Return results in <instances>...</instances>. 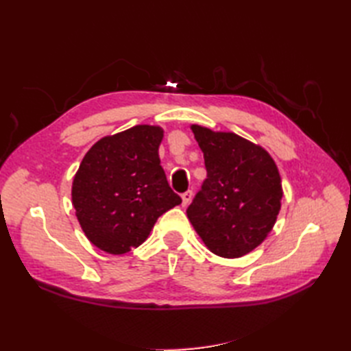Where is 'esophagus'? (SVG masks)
Wrapping results in <instances>:
<instances>
[{"instance_id":"esophagus-1","label":"esophagus","mask_w":351,"mask_h":351,"mask_svg":"<svg viewBox=\"0 0 351 351\" xmlns=\"http://www.w3.org/2000/svg\"><path fill=\"white\" fill-rule=\"evenodd\" d=\"M191 197H193V191H191V190L182 193V205H184V206H187V205L190 204Z\"/></svg>"}]
</instances>
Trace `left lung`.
Instances as JSON below:
<instances>
[{
  "instance_id": "8db88e82",
  "label": "left lung",
  "mask_w": 351,
  "mask_h": 351,
  "mask_svg": "<svg viewBox=\"0 0 351 351\" xmlns=\"http://www.w3.org/2000/svg\"><path fill=\"white\" fill-rule=\"evenodd\" d=\"M204 152L206 180L187 208L213 253L240 258L265 240L280 211L282 185L273 158L234 132L191 126Z\"/></svg>"
}]
</instances>
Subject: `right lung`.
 I'll use <instances>...</instances> for the list:
<instances>
[{"label": "right lung", "mask_w": 351, "mask_h": 351, "mask_svg": "<svg viewBox=\"0 0 351 351\" xmlns=\"http://www.w3.org/2000/svg\"><path fill=\"white\" fill-rule=\"evenodd\" d=\"M160 126L137 125L90 147L72 184V204L96 247L122 255L143 243L158 220L182 199L160 164Z\"/></svg>", "instance_id": "right-lung-1"}]
</instances>
